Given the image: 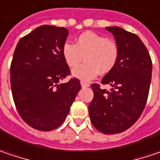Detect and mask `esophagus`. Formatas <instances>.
Instances as JSON below:
<instances>
[{
	"label": "esophagus",
	"mask_w": 160,
	"mask_h": 160,
	"mask_svg": "<svg viewBox=\"0 0 160 160\" xmlns=\"http://www.w3.org/2000/svg\"><path fill=\"white\" fill-rule=\"evenodd\" d=\"M80 84H81V87H82V88H87V87H89V83L84 82V81H80Z\"/></svg>",
	"instance_id": "esophagus-1"
}]
</instances>
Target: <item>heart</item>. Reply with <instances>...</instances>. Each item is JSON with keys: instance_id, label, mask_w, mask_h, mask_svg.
<instances>
[{"instance_id": "obj_1", "label": "heart", "mask_w": 160, "mask_h": 160, "mask_svg": "<svg viewBox=\"0 0 160 160\" xmlns=\"http://www.w3.org/2000/svg\"><path fill=\"white\" fill-rule=\"evenodd\" d=\"M119 49L111 38L92 32H85L77 38L76 43L66 42L62 46V56L70 68H75L83 60L85 62L72 71V75L83 81L93 80L99 72L106 74L117 64Z\"/></svg>"}]
</instances>
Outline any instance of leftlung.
<instances>
[{
  "label": "left lung",
  "instance_id": "left-lung-1",
  "mask_svg": "<svg viewBox=\"0 0 160 160\" xmlns=\"http://www.w3.org/2000/svg\"><path fill=\"white\" fill-rule=\"evenodd\" d=\"M117 42L119 54L113 70L101 83L91 84L94 97L89 105L92 125L104 134H117L130 128L140 117L148 97L152 61L144 43L135 33L118 27H106Z\"/></svg>",
  "mask_w": 160,
  "mask_h": 160
}]
</instances>
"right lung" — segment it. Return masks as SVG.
<instances>
[{
    "label": "right lung",
    "mask_w": 160,
    "mask_h": 160,
    "mask_svg": "<svg viewBox=\"0 0 160 160\" xmlns=\"http://www.w3.org/2000/svg\"><path fill=\"white\" fill-rule=\"evenodd\" d=\"M69 34L63 27L42 25L22 37L11 63V87L21 118L33 128L49 131L60 127L81 89L62 56Z\"/></svg>",
    "instance_id": "1"
}]
</instances>
